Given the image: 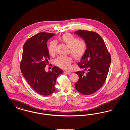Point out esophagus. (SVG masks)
I'll return each mask as SVG.
<instances>
[{
  "instance_id": "34e87169",
  "label": "esophagus",
  "mask_w": 130,
  "mask_h": 130,
  "mask_svg": "<svg viewBox=\"0 0 130 130\" xmlns=\"http://www.w3.org/2000/svg\"><path fill=\"white\" fill-rule=\"evenodd\" d=\"M64 74H71V72L70 71H64Z\"/></svg>"
}]
</instances>
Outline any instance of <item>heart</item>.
I'll return each mask as SVG.
<instances>
[{
    "label": "heart",
    "mask_w": 130,
    "mask_h": 130,
    "mask_svg": "<svg viewBox=\"0 0 130 130\" xmlns=\"http://www.w3.org/2000/svg\"><path fill=\"white\" fill-rule=\"evenodd\" d=\"M60 40L70 47V53L75 58H79L86 52L88 45L84 40H79L70 33H65L60 37ZM57 42L56 40L51 41L48 45L47 49L50 55H54L56 52ZM73 59L71 56H59L55 59V64L60 68L69 69Z\"/></svg>",
    "instance_id": "b5f03b06"
}]
</instances>
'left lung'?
<instances>
[{"instance_id":"1","label":"left lung","mask_w":130,"mask_h":130,"mask_svg":"<svg viewBox=\"0 0 130 130\" xmlns=\"http://www.w3.org/2000/svg\"><path fill=\"white\" fill-rule=\"evenodd\" d=\"M74 34L87 43L86 52L77 63L87 71L76 72L79 79L75 84L77 91L84 95L91 94L101 88L105 83L111 62V56L102 38L93 31L78 30Z\"/></svg>"}]
</instances>
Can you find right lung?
Returning a JSON list of instances; mask_svg holds the SVG:
<instances>
[{
  "label": "right lung",
  "instance_id": "right-lung-1",
  "mask_svg": "<svg viewBox=\"0 0 130 130\" xmlns=\"http://www.w3.org/2000/svg\"><path fill=\"white\" fill-rule=\"evenodd\" d=\"M55 35L39 32L27 39L23 48L21 71L33 90L41 95H48L55 92L56 78L63 73L62 70L56 66L48 72L44 69L50 59L47 42Z\"/></svg>",
  "mask_w": 130,
  "mask_h": 130
}]
</instances>
